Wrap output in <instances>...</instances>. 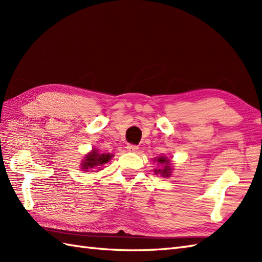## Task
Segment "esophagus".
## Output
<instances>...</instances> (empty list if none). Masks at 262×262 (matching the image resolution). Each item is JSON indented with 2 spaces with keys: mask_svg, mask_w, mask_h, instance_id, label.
<instances>
[{
  "mask_svg": "<svg viewBox=\"0 0 262 262\" xmlns=\"http://www.w3.org/2000/svg\"><path fill=\"white\" fill-rule=\"evenodd\" d=\"M126 148H127V151H128V152H133V153H135V152H137L138 146H137V145H134V144H128Z\"/></svg>",
  "mask_w": 262,
  "mask_h": 262,
  "instance_id": "1",
  "label": "esophagus"
}]
</instances>
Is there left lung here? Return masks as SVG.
<instances>
[{
	"mask_svg": "<svg viewBox=\"0 0 262 262\" xmlns=\"http://www.w3.org/2000/svg\"><path fill=\"white\" fill-rule=\"evenodd\" d=\"M158 162L161 163V164H163L164 165V169H162V170H155V172H157V173H158V171H159V172H161V174H162V176L170 177L171 168L169 166V160H166V158H164V157H160L158 159Z\"/></svg>",
	"mask_w": 262,
	"mask_h": 262,
	"instance_id": "8db88e82",
	"label": "left lung"
}]
</instances>
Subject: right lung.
I'll list each match as a JSON object with an SVG mask.
<instances>
[{
  "label": "right lung",
  "instance_id": "obj_1",
  "mask_svg": "<svg viewBox=\"0 0 262 262\" xmlns=\"http://www.w3.org/2000/svg\"><path fill=\"white\" fill-rule=\"evenodd\" d=\"M111 157H113V155L110 154H99L98 149H93L82 162V168L83 170L86 171L88 169H93L96 168V166H100L107 163L111 159Z\"/></svg>",
  "mask_w": 262,
  "mask_h": 262
}]
</instances>
